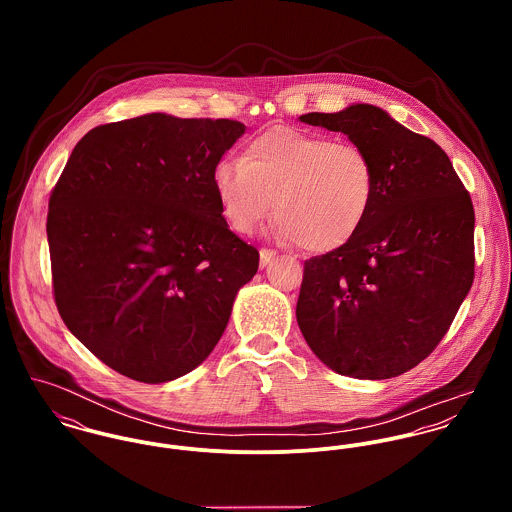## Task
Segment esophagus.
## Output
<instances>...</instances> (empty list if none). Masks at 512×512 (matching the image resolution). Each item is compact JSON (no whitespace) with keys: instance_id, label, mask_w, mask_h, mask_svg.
Masks as SVG:
<instances>
[{"instance_id":"esophagus-1","label":"esophagus","mask_w":512,"mask_h":512,"mask_svg":"<svg viewBox=\"0 0 512 512\" xmlns=\"http://www.w3.org/2000/svg\"><path fill=\"white\" fill-rule=\"evenodd\" d=\"M276 258V250H270V248H262L260 250V266H268L272 260Z\"/></svg>"}]
</instances>
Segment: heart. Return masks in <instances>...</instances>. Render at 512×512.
Wrapping results in <instances>:
<instances>
[{
    "instance_id": "heart-1",
    "label": "heart",
    "mask_w": 512,
    "mask_h": 512,
    "mask_svg": "<svg viewBox=\"0 0 512 512\" xmlns=\"http://www.w3.org/2000/svg\"><path fill=\"white\" fill-rule=\"evenodd\" d=\"M213 185L220 211L242 234L272 213L284 242L309 252H333L349 244L376 201V165L365 147L286 126L254 136L240 159H222Z\"/></svg>"
}]
</instances>
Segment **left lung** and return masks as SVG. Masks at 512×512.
<instances>
[{
  "instance_id": "8db88e82",
  "label": "left lung",
  "mask_w": 512,
  "mask_h": 512,
  "mask_svg": "<svg viewBox=\"0 0 512 512\" xmlns=\"http://www.w3.org/2000/svg\"><path fill=\"white\" fill-rule=\"evenodd\" d=\"M301 122L370 153L376 201L359 234L303 264L297 325L323 365L382 380L439 345L475 278V211L445 151L384 110L355 104Z\"/></svg>"
}]
</instances>
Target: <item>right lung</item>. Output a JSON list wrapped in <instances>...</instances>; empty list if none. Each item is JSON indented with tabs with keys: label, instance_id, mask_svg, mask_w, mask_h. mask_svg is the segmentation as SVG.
I'll return each mask as SVG.
<instances>
[{
	"label": "right lung",
	"instance_id": "right-lung-1",
	"mask_svg": "<svg viewBox=\"0 0 512 512\" xmlns=\"http://www.w3.org/2000/svg\"><path fill=\"white\" fill-rule=\"evenodd\" d=\"M236 120L146 114L73 149L49 199L53 295L74 337L147 384L179 378L219 343L260 254L226 224L213 173Z\"/></svg>",
	"mask_w": 512,
	"mask_h": 512
}]
</instances>
